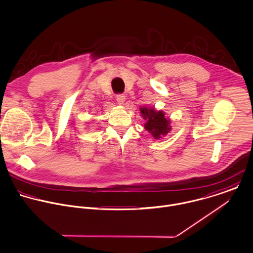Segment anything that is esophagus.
Listing matches in <instances>:
<instances>
[{"instance_id": "obj_1", "label": "esophagus", "mask_w": 253, "mask_h": 253, "mask_svg": "<svg viewBox=\"0 0 253 253\" xmlns=\"http://www.w3.org/2000/svg\"><path fill=\"white\" fill-rule=\"evenodd\" d=\"M116 99L120 105H124L125 101H126V96L124 94H119L116 96Z\"/></svg>"}]
</instances>
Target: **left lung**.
<instances>
[{"instance_id": "1", "label": "left lung", "mask_w": 253, "mask_h": 253, "mask_svg": "<svg viewBox=\"0 0 253 253\" xmlns=\"http://www.w3.org/2000/svg\"><path fill=\"white\" fill-rule=\"evenodd\" d=\"M142 118L146 121L144 128L155 138L159 139L166 135L170 130V121L165 118V114L162 111H156L153 108H140Z\"/></svg>"}]
</instances>
